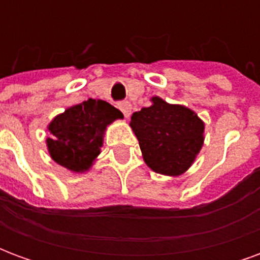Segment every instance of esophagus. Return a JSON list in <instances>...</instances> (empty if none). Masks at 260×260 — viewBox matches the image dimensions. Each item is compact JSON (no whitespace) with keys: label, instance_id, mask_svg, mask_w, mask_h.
<instances>
[{"label":"esophagus","instance_id":"34e87169","mask_svg":"<svg viewBox=\"0 0 260 260\" xmlns=\"http://www.w3.org/2000/svg\"><path fill=\"white\" fill-rule=\"evenodd\" d=\"M118 107L119 110L124 113V115L128 118L129 117V114H131V110H132V106H131V103L129 102H121L118 104Z\"/></svg>","mask_w":260,"mask_h":260}]
</instances>
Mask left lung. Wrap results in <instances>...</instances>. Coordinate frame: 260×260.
Segmentation results:
<instances>
[{"mask_svg":"<svg viewBox=\"0 0 260 260\" xmlns=\"http://www.w3.org/2000/svg\"><path fill=\"white\" fill-rule=\"evenodd\" d=\"M145 163L158 174L180 175L203 145L205 124L192 110L153 97L152 106L131 117Z\"/></svg>","mask_w":260,"mask_h":260,"instance_id":"1","label":"left lung"}]
</instances>
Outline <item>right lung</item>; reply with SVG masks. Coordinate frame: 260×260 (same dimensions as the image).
<instances>
[{
    "mask_svg": "<svg viewBox=\"0 0 260 260\" xmlns=\"http://www.w3.org/2000/svg\"><path fill=\"white\" fill-rule=\"evenodd\" d=\"M122 117L118 108L94 99L67 108L48 125L50 156L65 169L83 173L100 154L106 126Z\"/></svg>",
    "mask_w": 260,
    "mask_h": 260,
    "instance_id": "add662e5",
    "label": "right lung"
}]
</instances>
